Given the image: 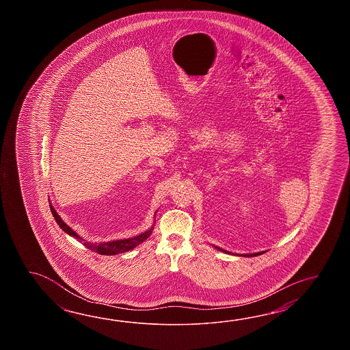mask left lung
<instances>
[{"label":"left lung","instance_id":"obj_1","mask_svg":"<svg viewBox=\"0 0 350 350\" xmlns=\"http://www.w3.org/2000/svg\"><path fill=\"white\" fill-rule=\"evenodd\" d=\"M215 249L217 250H220V252H223V253L230 254L229 252H226V250H224V249H220V247H217L215 246ZM265 252H260V253H254V254H243L241 256H246V258H250V256H258V255H261V254H264Z\"/></svg>","mask_w":350,"mask_h":350}]
</instances>
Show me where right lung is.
<instances>
[{"mask_svg":"<svg viewBox=\"0 0 350 350\" xmlns=\"http://www.w3.org/2000/svg\"><path fill=\"white\" fill-rule=\"evenodd\" d=\"M50 208H51V213H53V216L55 217L56 223L59 224V226L62 230L65 231L66 234H68L70 237L76 239L77 241L82 243V244L86 246L88 249H90L91 252H95V253L100 254V255H116V254L126 253V252L133 250L136 246L140 245L146 239L149 238L150 235L152 234L154 226H155V225H152L150 229L144 231V232L139 234V235H136L134 238L120 239V240H112V241H105V243H91V241H88L86 239L80 237L76 231L72 230V229L61 219V216H59V214H57V211L53 208L51 202H50ZM155 214H157V211H155ZM154 224H155V220H154Z\"/></svg>","mask_w":350,"mask_h":350,"instance_id":"add662e5","label":"right lung"}]
</instances>
